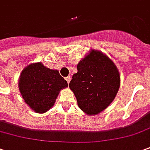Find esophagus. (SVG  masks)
I'll list each match as a JSON object with an SVG mask.
<instances>
[{"label": "esophagus", "mask_w": 150, "mask_h": 150, "mask_svg": "<svg viewBox=\"0 0 150 150\" xmlns=\"http://www.w3.org/2000/svg\"><path fill=\"white\" fill-rule=\"evenodd\" d=\"M71 76H67V78H66V80H67V83H70V81H71Z\"/></svg>", "instance_id": "34e87169"}]
</instances>
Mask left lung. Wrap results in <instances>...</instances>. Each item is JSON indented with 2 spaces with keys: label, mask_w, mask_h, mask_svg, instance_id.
<instances>
[{
  "label": "left lung",
  "mask_w": 150,
  "mask_h": 150,
  "mask_svg": "<svg viewBox=\"0 0 150 150\" xmlns=\"http://www.w3.org/2000/svg\"><path fill=\"white\" fill-rule=\"evenodd\" d=\"M77 73L69 83L84 113H100L116 98L121 84L117 67L106 54L90 50L77 65Z\"/></svg>",
  "instance_id": "8db88e82"
}]
</instances>
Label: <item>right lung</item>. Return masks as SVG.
I'll use <instances>...</instances> for the list:
<instances>
[{"label":"right lung","instance_id":"right-lung-1","mask_svg":"<svg viewBox=\"0 0 150 150\" xmlns=\"http://www.w3.org/2000/svg\"><path fill=\"white\" fill-rule=\"evenodd\" d=\"M18 85L25 103L37 113L51 109L60 91L68 87L57 70H51L41 62L31 63L24 68Z\"/></svg>","mask_w":150,"mask_h":150}]
</instances>
